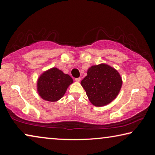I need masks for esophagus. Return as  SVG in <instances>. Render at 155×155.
<instances>
[{"mask_svg": "<svg viewBox=\"0 0 155 155\" xmlns=\"http://www.w3.org/2000/svg\"><path fill=\"white\" fill-rule=\"evenodd\" d=\"M81 81V78H75V81H77V82H79Z\"/></svg>", "mask_w": 155, "mask_h": 155, "instance_id": "esophagus-1", "label": "esophagus"}]
</instances>
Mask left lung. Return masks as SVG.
<instances>
[{"label":"left lung","mask_w":155,"mask_h":155,"mask_svg":"<svg viewBox=\"0 0 155 155\" xmlns=\"http://www.w3.org/2000/svg\"><path fill=\"white\" fill-rule=\"evenodd\" d=\"M81 84L91 103L96 107H102L116 98L122 81L116 70L103 64L89 68L87 75Z\"/></svg>","instance_id":"8db88e82"}]
</instances>
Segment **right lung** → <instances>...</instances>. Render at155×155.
Returning a JSON list of instances; mask_svg holds the SVG:
<instances>
[{
	"label": "right lung",
	"instance_id": "add662e5",
	"mask_svg": "<svg viewBox=\"0 0 155 155\" xmlns=\"http://www.w3.org/2000/svg\"><path fill=\"white\" fill-rule=\"evenodd\" d=\"M73 83L72 78L61 70L52 68L44 72L38 81V91L41 98L50 102L61 99L67 88Z\"/></svg>",
	"mask_w": 155,
	"mask_h": 155
}]
</instances>
